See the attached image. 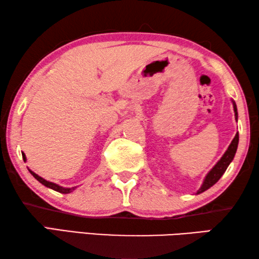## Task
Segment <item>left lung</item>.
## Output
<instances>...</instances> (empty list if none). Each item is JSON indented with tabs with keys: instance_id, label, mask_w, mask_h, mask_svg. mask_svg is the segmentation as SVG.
<instances>
[{
	"instance_id": "8db88e82",
	"label": "left lung",
	"mask_w": 259,
	"mask_h": 259,
	"mask_svg": "<svg viewBox=\"0 0 259 259\" xmlns=\"http://www.w3.org/2000/svg\"><path fill=\"white\" fill-rule=\"evenodd\" d=\"M232 102H233V100H232ZM233 107H234V113H235V119L238 121V109H236V105L234 102H233ZM238 144H239V133H236L235 137L233 138V140H232V143L230 144L229 148H227L226 152L224 153V155L221 157V160L217 162L216 165H214L213 168L208 172L207 176H205L202 185H201L200 190L196 192V194H200V193L207 191L208 188L214 185V184L221 179V177L226 171L227 166L230 165L232 160L234 159L236 150H238Z\"/></svg>"
}]
</instances>
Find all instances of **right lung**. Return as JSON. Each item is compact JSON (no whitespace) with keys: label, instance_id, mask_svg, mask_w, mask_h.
I'll return each instance as SVG.
<instances>
[{"label":"right lung","instance_id":"1","mask_svg":"<svg viewBox=\"0 0 259 259\" xmlns=\"http://www.w3.org/2000/svg\"><path fill=\"white\" fill-rule=\"evenodd\" d=\"M23 157H24V160L26 161V156H25L24 153H23ZM28 170H29V169H28ZM29 172L33 175V177H34L35 179H36V181H38V182H40L41 184H43V185H45V186L49 187V188H51V190L57 191V192H59V193H63V194H67V193H71V192H73V191L75 190V188H76V187L66 188V187L59 186V185H57V184H55V183H51V182H48V181H46V179H43L42 177L38 176V175H36L35 172H33L32 170H29Z\"/></svg>","mask_w":259,"mask_h":259}]
</instances>
